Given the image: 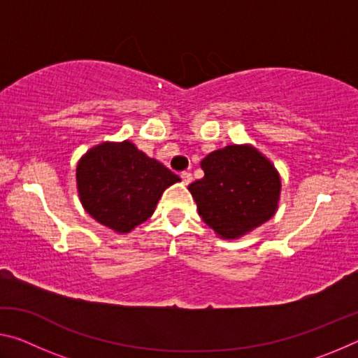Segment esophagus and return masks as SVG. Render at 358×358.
I'll return each instance as SVG.
<instances>
[{"mask_svg": "<svg viewBox=\"0 0 358 358\" xmlns=\"http://www.w3.org/2000/svg\"><path fill=\"white\" fill-rule=\"evenodd\" d=\"M181 180H183L185 185H189L192 181V175L191 172H181Z\"/></svg>", "mask_w": 358, "mask_h": 358, "instance_id": "esophagus-1", "label": "esophagus"}]
</instances>
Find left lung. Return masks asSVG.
Returning a JSON list of instances; mask_svg holds the SVG:
<instances>
[{
  "label": "left lung",
  "instance_id": "obj_1",
  "mask_svg": "<svg viewBox=\"0 0 358 358\" xmlns=\"http://www.w3.org/2000/svg\"><path fill=\"white\" fill-rule=\"evenodd\" d=\"M203 178L187 189L199 216L222 240H237L276 213L281 177L268 157L250 143L227 145L201 162Z\"/></svg>",
  "mask_w": 358,
  "mask_h": 358
}]
</instances>
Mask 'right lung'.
Returning <instances> with one entry per match:
<instances>
[{"instance_id": "add662e5", "label": "right lung", "mask_w": 358, "mask_h": 358, "mask_svg": "<svg viewBox=\"0 0 358 358\" xmlns=\"http://www.w3.org/2000/svg\"><path fill=\"white\" fill-rule=\"evenodd\" d=\"M77 191L85 211L117 234H129L155 213L180 177L129 141L102 142L77 162Z\"/></svg>"}]
</instances>
